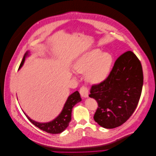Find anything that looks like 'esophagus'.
<instances>
[{
  "instance_id": "34e87169",
  "label": "esophagus",
  "mask_w": 156,
  "mask_h": 156,
  "mask_svg": "<svg viewBox=\"0 0 156 156\" xmlns=\"http://www.w3.org/2000/svg\"><path fill=\"white\" fill-rule=\"evenodd\" d=\"M88 89L84 86H83L80 88V94L84 98L88 97Z\"/></svg>"
}]
</instances>
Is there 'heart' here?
Listing matches in <instances>:
<instances>
[{"label": "heart", "mask_w": 156, "mask_h": 156, "mask_svg": "<svg viewBox=\"0 0 156 156\" xmlns=\"http://www.w3.org/2000/svg\"><path fill=\"white\" fill-rule=\"evenodd\" d=\"M113 58L108 53H102L100 49H93L79 57L74 65L75 70L86 73V79L93 84L104 80L108 76Z\"/></svg>", "instance_id": "1"}]
</instances>
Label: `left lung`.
Masks as SVG:
<instances>
[{
  "instance_id": "left-lung-1",
  "label": "left lung",
  "mask_w": 156,
  "mask_h": 156,
  "mask_svg": "<svg viewBox=\"0 0 156 156\" xmlns=\"http://www.w3.org/2000/svg\"><path fill=\"white\" fill-rule=\"evenodd\" d=\"M144 75L142 64L131 51L114 63L108 77L92 86L89 96L98 103L94 119L107 129L120 126L135 110L142 94Z\"/></svg>"
}]
</instances>
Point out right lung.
I'll return each instance as SVG.
<instances>
[{
  "label": "right lung",
  "instance_id": "1",
  "mask_svg": "<svg viewBox=\"0 0 156 156\" xmlns=\"http://www.w3.org/2000/svg\"><path fill=\"white\" fill-rule=\"evenodd\" d=\"M28 55V53H25L23 56V60H22L21 64L19 66V69L21 67L22 65H23L24 62L25 60V58ZM81 101V98L80 96L79 93L76 91L70 94L66 100L65 104L63 107V108L62 111L60 114L55 119L52 121L46 123H40L34 120L31 119L28 115H27L25 113V115L28 118V119L36 127L39 128L41 130L46 131L51 134H58L63 132L66 128L69 126V123L71 121L72 117V108L77 103Z\"/></svg>",
  "mask_w": 156,
  "mask_h": 156
}]
</instances>
